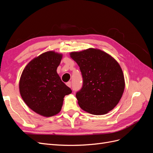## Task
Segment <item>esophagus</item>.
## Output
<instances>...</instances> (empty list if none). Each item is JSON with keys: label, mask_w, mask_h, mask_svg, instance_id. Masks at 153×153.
<instances>
[{"label": "esophagus", "mask_w": 153, "mask_h": 153, "mask_svg": "<svg viewBox=\"0 0 153 153\" xmlns=\"http://www.w3.org/2000/svg\"><path fill=\"white\" fill-rule=\"evenodd\" d=\"M66 85L69 87H71V82H68L66 83Z\"/></svg>", "instance_id": "obj_1"}]
</instances>
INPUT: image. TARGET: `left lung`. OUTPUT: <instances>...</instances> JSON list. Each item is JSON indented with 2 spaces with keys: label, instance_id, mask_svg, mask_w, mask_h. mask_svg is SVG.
Here are the masks:
<instances>
[{
  "label": "left lung",
  "instance_id": "left-lung-1",
  "mask_svg": "<svg viewBox=\"0 0 153 153\" xmlns=\"http://www.w3.org/2000/svg\"><path fill=\"white\" fill-rule=\"evenodd\" d=\"M80 67L83 85L76 93L78 103L85 112L103 115L112 110L121 100L124 77L119 63L103 51L89 48L70 53Z\"/></svg>",
  "mask_w": 153,
  "mask_h": 153
}]
</instances>
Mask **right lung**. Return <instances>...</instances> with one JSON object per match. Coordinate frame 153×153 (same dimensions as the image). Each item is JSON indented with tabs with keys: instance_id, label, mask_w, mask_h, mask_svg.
<instances>
[{
	"instance_id": "1",
	"label": "right lung",
	"mask_w": 153,
	"mask_h": 153,
	"mask_svg": "<svg viewBox=\"0 0 153 153\" xmlns=\"http://www.w3.org/2000/svg\"><path fill=\"white\" fill-rule=\"evenodd\" d=\"M62 57L53 51L41 54L27 64L20 77L23 100L34 112L45 117L57 114L64 96L72 92L57 73Z\"/></svg>"
}]
</instances>
